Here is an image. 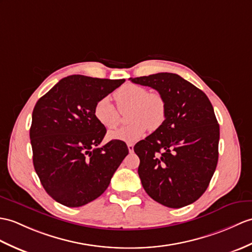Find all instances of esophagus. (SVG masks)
Masks as SVG:
<instances>
[{
	"mask_svg": "<svg viewBox=\"0 0 252 252\" xmlns=\"http://www.w3.org/2000/svg\"><path fill=\"white\" fill-rule=\"evenodd\" d=\"M127 149H128V151H130V153H133V151H134V145L132 143H128L127 144Z\"/></svg>",
	"mask_w": 252,
	"mask_h": 252,
	"instance_id": "34e87169",
	"label": "esophagus"
}]
</instances>
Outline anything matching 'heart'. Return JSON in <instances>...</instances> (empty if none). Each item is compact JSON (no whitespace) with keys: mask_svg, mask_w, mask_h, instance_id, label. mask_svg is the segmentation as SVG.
Here are the masks:
<instances>
[{"mask_svg":"<svg viewBox=\"0 0 252 252\" xmlns=\"http://www.w3.org/2000/svg\"><path fill=\"white\" fill-rule=\"evenodd\" d=\"M114 97L121 113L128 109L127 120L131 124L109 133V139L136 142L145 135L147 128L155 131L165 120L166 104L160 93L148 92L139 85L126 84L115 91ZM94 117L107 130H114L120 122V113L109 97H103L95 104Z\"/></svg>","mask_w":252,"mask_h":252,"instance_id":"heart-1","label":"heart"}]
</instances>
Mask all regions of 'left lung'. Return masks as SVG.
I'll use <instances>...</instances> for the list:
<instances>
[{
    "label": "left lung",
    "mask_w": 252,
    "mask_h": 252,
    "mask_svg": "<svg viewBox=\"0 0 252 252\" xmlns=\"http://www.w3.org/2000/svg\"><path fill=\"white\" fill-rule=\"evenodd\" d=\"M163 96V125L134 146L147 194L166 207L192 204L206 191L218 162L220 130L207 95L177 74L130 78Z\"/></svg>",
    "instance_id": "obj_1"
}]
</instances>
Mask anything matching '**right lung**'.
Instances as JSON below:
<instances>
[{"label": "right lung", "mask_w": 252, "mask_h": 252, "mask_svg": "<svg viewBox=\"0 0 252 252\" xmlns=\"http://www.w3.org/2000/svg\"><path fill=\"white\" fill-rule=\"evenodd\" d=\"M125 81L71 75L35 104L34 168L46 192L64 206H83L103 194L128 154L122 140L98 146L106 128L94 117L95 104Z\"/></svg>", "instance_id": "1"}]
</instances>
